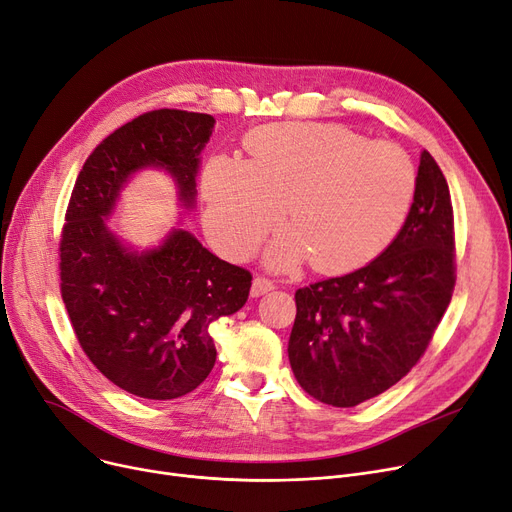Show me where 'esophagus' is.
Wrapping results in <instances>:
<instances>
[{
  "label": "esophagus",
  "instance_id": "34e87169",
  "mask_svg": "<svg viewBox=\"0 0 512 512\" xmlns=\"http://www.w3.org/2000/svg\"><path fill=\"white\" fill-rule=\"evenodd\" d=\"M270 290H274V282L270 278H265V276H257L253 280V286H251V297L257 299V297H261V294L270 292Z\"/></svg>",
  "mask_w": 512,
  "mask_h": 512
}]
</instances>
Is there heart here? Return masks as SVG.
Here are the masks:
<instances>
[{
	"instance_id": "obj_1",
	"label": "heart",
	"mask_w": 512,
	"mask_h": 512,
	"mask_svg": "<svg viewBox=\"0 0 512 512\" xmlns=\"http://www.w3.org/2000/svg\"><path fill=\"white\" fill-rule=\"evenodd\" d=\"M251 161L209 159L207 228L220 251L247 257L284 215L292 228L267 251L274 267L311 257L346 274L378 257L407 220L417 170L409 153L338 124H272L249 134Z\"/></svg>"
}]
</instances>
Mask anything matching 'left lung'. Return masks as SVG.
<instances>
[{
    "label": "left lung",
    "instance_id": "1",
    "mask_svg": "<svg viewBox=\"0 0 512 512\" xmlns=\"http://www.w3.org/2000/svg\"><path fill=\"white\" fill-rule=\"evenodd\" d=\"M454 282L450 191L423 151L411 211L388 249L361 270L294 292V378L332 407H357L386 392L423 357Z\"/></svg>",
    "mask_w": 512,
    "mask_h": 512
}]
</instances>
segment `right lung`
I'll use <instances>...</instances> for the list:
<instances>
[{"instance_id":"right-lung-1","label":"right lung","mask_w":512,"mask_h":512,"mask_svg":"<svg viewBox=\"0 0 512 512\" xmlns=\"http://www.w3.org/2000/svg\"><path fill=\"white\" fill-rule=\"evenodd\" d=\"M213 116L153 110L105 137L72 188L60 240V290L76 340L118 388L151 400L193 392L213 369L209 326L249 299L251 272L209 253L186 230L161 247L134 253L105 218L128 178L168 170L178 197L193 207L199 153Z\"/></svg>"}]
</instances>
